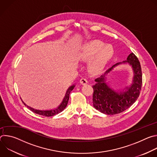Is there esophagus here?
Masks as SVG:
<instances>
[{"label": "esophagus", "mask_w": 157, "mask_h": 157, "mask_svg": "<svg viewBox=\"0 0 157 157\" xmlns=\"http://www.w3.org/2000/svg\"><path fill=\"white\" fill-rule=\"evenodd\" d=\"M79 82L81 84H82V85H85V84H87V79H86V78H81V79H80V81H79Z\"/></svg>", "instance_id": "34e87169"}]
</instances>
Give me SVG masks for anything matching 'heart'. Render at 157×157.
I'll return each instance as SVG.
<instances>
[{
    "instance_id": "b5f03b06",
    "label": "heart",
    "mask_w": 157,
    "mask_h": 157,
    "mask_svg": "<svg viewBox=\"0 0 157 157\" xmlns=\"http://www.w3.org/2000/svg\"><path fill=\"white\" fill-rule=\"evenodd\" d=\"M113 53V48L110 44H104L99 40H93L81 46L78 55L82 60L89 59L94 56L90 63V67L93 70H99L110 59Z\"/></svg>"
}]
</instances>
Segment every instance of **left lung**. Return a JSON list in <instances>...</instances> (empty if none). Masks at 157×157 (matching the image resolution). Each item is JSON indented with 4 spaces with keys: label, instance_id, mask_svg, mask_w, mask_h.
<instances>
[{
    "label": "left lung",
    "instance_id": "left-lung-1",
    "mask_svg": "<svg viewBox=\"0 0 157 157\" xmlns=\"http://www.w3.org/2000/svg\"><path fill=\"white\" fill-rule=\"evenodd\" d=\"M127 61L122 63H128L132 67L134 77L132 84L127 87V91L120 93L111 89L105 82V76L108 74L117 63L107 70L103 75L96 78V84L93 86V103L94 107L101 113L107 115H114L122 113L130 107L138 99L142 84V73L140 63L136 55L132 53Z\"/></svg>",
    "mask_w": 157,
    "mask_h": 157
}]
</instances>
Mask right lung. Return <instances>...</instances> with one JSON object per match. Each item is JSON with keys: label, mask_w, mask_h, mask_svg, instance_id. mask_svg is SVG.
<instances>
[{"label": "right lung", "mask_w": 157, "mask_h": 157, "mask_svg": "<svg viewBox=\"0 0 157 157\" xmlns=\"http://www.w3.org/2000/svg\"><path fill=\"white\" fill-rule=\"evenodd\" d=\"M74 87H75V85H73V86H70L68 88V89L66 91V93L65 94V96H64V98L63 99V102H61V104H60V105L58 108H56V109H54V110H37V109H33V108H32V107H31L30 106H28L23 101H22V102H23V103L24 104V105L25 106H27L30 110H32L33 113H34L35 114H39V115L43 116H45V117L53 116H55L56 114H59V113H61V112H62L66 108V105H67V104H68V102L70 93L73 90V89H74Z\"/></svg>", "instance_id": "right-lung-1"}]
</instances>
